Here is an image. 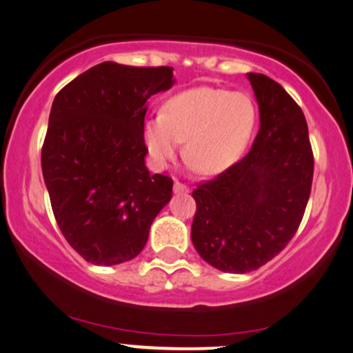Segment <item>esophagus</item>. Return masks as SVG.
Masks as SVG:
<instances>
[{"label":"esophagus","instance_id":"1","mask_svg":"<svg viewBox=\"0 0 353 353\" xmlns=\"http://www.w3.org/2000/svg\"><path fill=\"white\" fill-rule=\"evenodd\" d=\"M174 192H189V188L185 184H182V182L176 181L174 182Z\"/></svg>","mask_w":353,"mask_h":353}]
</instances>
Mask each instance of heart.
I'll list each match as a JSON object with an SVG mask.
<instances>
[{"label":"heart","mask_w":353,"mask_h":353,"mask_svg":"<svg viewBox=\"0 0 353 353\" xmlns=\"http://www.w3.org/2000/svg\"><path fill=\"white\" fill-rule=\"evenodd\" d=\"M256 123L253 100L217 87L189 88L169 99L143 126L152 165L165 169L185 141V156L203 174H219L243 154Z\"/></svg>","instance_id":"heart-1"}]
</instances>
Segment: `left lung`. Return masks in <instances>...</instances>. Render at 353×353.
<instances>
[{"label": "left lung", "mask_w": 353, "mask_h": 353, "mask_svg": "<svg viewBox=\"0 0 353 353\" xmlns=\"http://www.w3.org/2000/svg\"><path fill=\"white\" fill-rule=\"evenodd\" d=\"M252 83L260 130L243 159L192 192L197 203L190 239L202 260L243 274L290 243L311 194L314 156L303 110L263 74Z\"/></svg>", "instance_id": "1"}]
</instances>
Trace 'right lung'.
I'll return each instance as SVG.
<instances>
[{"mask_svg":"<svg viewBox=\"0 0 353 353\" xmlns=\"http://www.w3.org/2000/svg\"><path fill=\"white\" fill-rule=\"evenodd\" d=\"M172 83V67L101 62L55 95L42 176L62 235L88 263L138 256L171 201V177L144 164L143 126L148 99Z\"/></svg>","mask_w":353,"mask_h":353,"instance_id":"1","label":"right lung"}]
</instances>
